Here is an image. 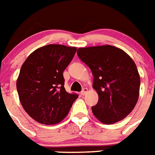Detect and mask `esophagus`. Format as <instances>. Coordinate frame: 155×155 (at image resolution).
<instances>
[{
    "label": "esophagus",
    "mask_w": 155,
    "mask_h": 155,
    "mask_svg": "<svg viewBox=\"0 0 155 155\" xmlns=\"http://www.w3.org/2000/svg\"><path fill=\"white\" fill-rule=\"evenodd\" d=\"M87 91H88L87 88H84V89L82 90V91L80 92V94H81L82 95H85L87 93Z\"/></svg>",
    "instance_id": "esophagus-1"
}]
</instances>
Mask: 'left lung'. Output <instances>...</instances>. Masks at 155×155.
<instances>
[{
  "label": "left lung",
  "mask_w": 155,
  "mask_h": 155,
  "mask_svg": "<svg viewBox=\"0 0 155 155\" xmlns=\"http://www.w3.org/2000/svg\"><path fill=\"white\" fill-rule=\"evenodd\" d=\"M77 55L93 74V88L98 94V102L91 107L94 115L106 124L125 118L140 94V78L133 60L109 45L80 48Z\"/></svg>",
  "instance_id": "1"
}]
</instances>
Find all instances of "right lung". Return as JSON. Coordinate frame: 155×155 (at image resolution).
<instances>
[{"label":"right lung","instance_id":"right-lung-1","mask_svg":"<svg viewBox=\"0 0 155 155\" xmlns=\"http://www.w3.org/2000/svg\"><path fill=\"white\" fill-rule=\"evenodd\" d=\"M75 52V47L45 45L34 51L22 65L16 82L19 101L36 121L59 123L79 96L66 91L63 76Z\"/></svg>","mask_w":155,"mask_h":155}]
</instances>
